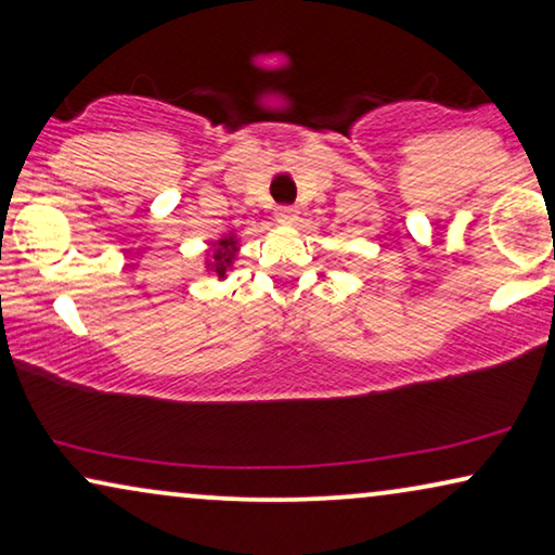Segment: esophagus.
Here are the masks:
<instances>
[{
    "label": "esophagus",
    "mask_w": 555,
    "mask_h": 555,
    "mask_svg": "<svg viewBox=\"0 0 555 555\" xmlns=\"http://www.w3.org/2000/svg\"><path fill=\"white\" fill-rule=\"evenodd\" d=\"M274 218H276L279 223L292 225V223H296V218H299V208H294V206H279V208L274 210Z\"/></svg>",
    "instance_id": "1"
}]
</instances>
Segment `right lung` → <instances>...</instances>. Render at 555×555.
<instances>
[{
  "label": "right lung",
  "mask_w": 555,
  "mask_h": 555,
  "mask_svg": "<svg viewBox=\"0 0 555 555\" xmlns=\"http://www.w3.org/2000/svg\"><path fill=\"white\" fill-rule=\"evenodd\" d=\"M236 254H238V241H236V236H233V231L223 233V236L214 244V248H208L206 271L216 274L218 279H225V271L233 267Z\"/></svg>",
  "instance_id": "right-lung-1"
}]
</instances>
